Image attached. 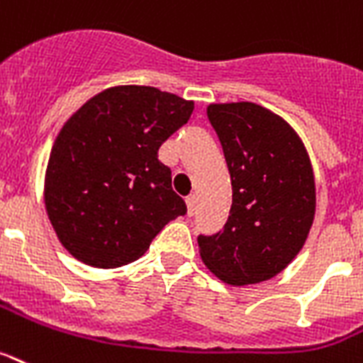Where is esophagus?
I'll list each match as a JSON object with an SVG mask.
<instances>
[{"label":"esophagus","instance_id":"1","mask_svg":"<svg viewBox=\"0 0 363 363\" xmlns=\"http://www.w3.org/2000/svg\"><path fill=\"white\" fill-rule=\"evenodd\" d=\"M185 202H187L189 216H193L194 211H196V196H194V194H191V196L185 198Z\"/></svg>","mask_w":363,"mask_h":363}]
</instances>
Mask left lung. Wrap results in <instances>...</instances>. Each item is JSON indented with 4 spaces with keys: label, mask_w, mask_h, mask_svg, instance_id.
Here are the masks:
<instances>
[{
    "label": "left lung",
    "mask_w": 363,
    "mask_h": 363,
    "mask_svg": "<svg viewBox=\"0 0 363 363\" xmlns=\"http://www.w3.org/2000/svg\"><path fill=\"white\" fill-rule=\"evenodd\" d=\"M233 202L218 233L198 237L203 264L242 286L275 277L301 252L315 213L311 160L283 117L255 102L209 104Z\"/></svg>",
    "instance_id": "1"
}]
</instances>
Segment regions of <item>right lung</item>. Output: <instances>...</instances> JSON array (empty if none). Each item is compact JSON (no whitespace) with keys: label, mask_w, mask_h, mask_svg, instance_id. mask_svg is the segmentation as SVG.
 Instances as JSON below:
<instances>
[{"label":"right lung","mask_w":363,"mask_h":363,"mask_svg":"<svg viewBox=\"0 0 363 363\" xmlns=\"http://www.w3.org/2000/svg\"><path fill=\"white\" fill-rule=\"evenodd\" d=\"M193 101L150 86H116L80 106L51 148L45 209L58 240L95 268L134 262L161 229L187 213L157 160Z\"/></svg>","instance_id":"obj_1"}]
</instances>
